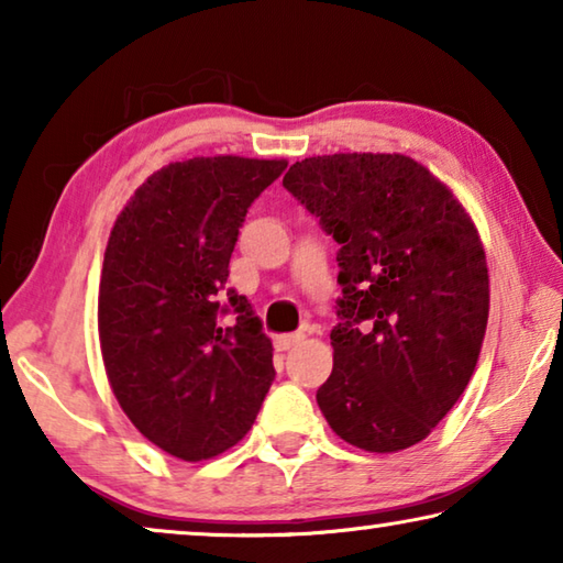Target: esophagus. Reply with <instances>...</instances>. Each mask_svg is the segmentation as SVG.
<instances>
[{
	"mask_svg": "<svg viewBox=\"0 0 563 563\" xmlns=\"http://www.w3.org/2000/svg\"><path fill=\"white\" fill-rule=\"evenodd\" d=\"M302 340H305L302 332H290V335H278V338H275V350H278V352H288V350H292L295 345H300Z\"/></svg>",
	"mask_w": 563,
	"mask_h": 563,
	"instance_id": "34e87169",
	"label": "esophagus"
}]
</instances>
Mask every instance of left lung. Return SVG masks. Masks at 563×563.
I'll list each match as a JSON object with an SVG mask.
<instances>
[{"instance_id": "1", "label": "left lung", "mask_w": 563, "mask_h": 563, "mask_svg": "<svg viewBox=\"0 0 563 563\" xmlns=\"http://www.w3.org/2000/svg\"><path fill=\"white\" fill-rule=\"evenodd\" d=\"M283 186L340 245L320 412L357 450L422 442L470 385L487 332L489 268L472 216L405 154L295 161Z\"/></svg>"}]
</instances>
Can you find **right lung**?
<instances>
[{
    "label": "right lung",
    "instance_id": "right-lung-1",
    "mask_svg": "<svg viewBox=\"0 0 563 563\" xmlns=\"http://www.w3.org/2000/svg\"><path fill=\"white\" fill-rule=\"evenodd\" d=\"M285 158L196 156L151 174L117 216L99 283L109 385L158 450L201 462L251 430L275 377L273 342L225 288L251 203ZM233 311L221 329L217 316Z\"/></svg>",
    "mask_w": 563,
    "mask_h": 563
}]
</instances>
